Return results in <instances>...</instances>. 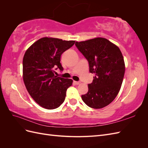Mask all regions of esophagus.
Listing matches in <instances>:
<instances>
[{
  "mask_svg": "<svg viewBox=\"0 0 148 148\" xmlns=\"http://www.w3.org/2000/svg\"><path fill=\"white\" fill-rule=\"evenodd\" d=\"M74 83L75 84H80V82H75V81H74Z\"/></svg>",
  "mask_w": 148,
  "mask_h": 148,
  "instance_id": "obj_1",
  "label": "esophagus"
}]
</instances>
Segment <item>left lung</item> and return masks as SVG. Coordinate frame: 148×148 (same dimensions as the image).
<instances>
[{
    "mask_svg": "<svg viewBox=\"0 0 148 148\" xmlns=\"http://www.w3.org/2000/svg\"><path fill=\"white\" fill-rule=\"evenodd\" d=\"M75 46L88 61L89 72L95 75L82 100L91 108H103L114 100L122 86L125 70L122 53L103 38L76 42Z\"/></svg>",
    "mask_w": 148,
    "mask_h": 148,
    "instance_id": "obj_1",
    "label": "left lung"
}]
</instances>
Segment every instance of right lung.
I'll return each mask as SVG.
<instances>
[{
	"mask_svg": "<svg viewBox=\"0 0 148 148\" xmlns=\"http://www.w3.org/2000/svg\"><path fill=\"white\" fill-rule=\"evenodd\" d=\"M75 41L42 38L26 51L23 59V78L28 92L38 104L47 109L59 107L65 101L66 91L73 80L56 75L63 71L62 53L72 47Z\"/></svg>",
	"mask_w": 148,
	"mask_h": 148,
	"instance_id": "1",
	"label": "right lung"
}]
</instances>
